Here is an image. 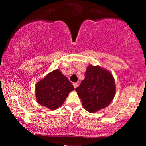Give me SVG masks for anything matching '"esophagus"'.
<instances>
[{
    "label": "esophagus",
    "mask_w": 146,
    "mask_h": 146,
    "mask_svg": "<svg viewBox=\"0 0 146 146\" xmlns=\"http://www.w3.org/2000/svg\"><path fill=\"white\" fill-rule=\"evenodd\" d=\"M73 86H74V88H76L78 87V83H73Z\"/></svg>",
    "instance_id": "esophagus-1"
}]
</instances>
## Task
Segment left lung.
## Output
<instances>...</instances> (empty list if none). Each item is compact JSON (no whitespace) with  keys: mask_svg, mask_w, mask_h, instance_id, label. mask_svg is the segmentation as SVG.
I'll return each mask as SVG.
<instances>
[{"mask_svg":"<svg viewBox=\"0 0 146 146\" xmlns=\"http://www.w3.org/2000/svg\"><path fill=\"white\" fill-rule=\"evenodd\" d=\"M85 75L75 90L84 108L94 113L112 102L116 93L115 79L110 71L99 66L89 65Z\"/></svg>","mask_w":146,"mask_h":146,"instance_id":"8db88e82","label":"left lung"}]
</instances>
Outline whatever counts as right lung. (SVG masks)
I'll list each match as a JSON object with an SVG mask.
<instances>
[{
    "label": "right lung",
    "instance_id": "add662e5",
    "mask_svg": "<svg viewBox=\"0 0 146 146\" xmlns=\"http://www.w3.org/2000/svg\"><path fill=\"white\" fill-rule=\"evenodd\" d=\"M74 90L68 78L56 69L36 84V99L41 106L55 110L63 104L69 93Z\"/></svg>",
    "mask_w": 146,
    "mask_h": 146
}]
</instances>
